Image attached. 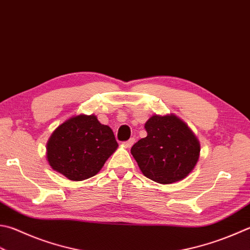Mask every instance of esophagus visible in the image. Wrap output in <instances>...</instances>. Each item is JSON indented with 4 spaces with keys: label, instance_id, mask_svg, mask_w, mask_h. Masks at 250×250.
Listing matches in <instances>:
<instances>
[{
    "label": "esophagus",
    "instance_id": "esophagus-1",
    "mask_svg": "<svg viewBox=\"0 0 250 250\" xmlns=\"http://www.w3.org/2000/svg\"><path fill=\"white\" fill-rule=\"evenodd\" d=\"M135 144V138H130L129 140H127L124 143V147L126 148H130L131 146H133Z\"/></svg>",
    "mask_w": 250,
    "mask_h": 250
}]
</instances>
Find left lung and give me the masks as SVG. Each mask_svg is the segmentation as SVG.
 Returning <instances> with one entry per match:
<instances>
[{"label": "left lung", "mask_w": 250, "mask_h": 250, "mask_svg": "<svg viewBox=\"0 0 250 250\" xmlns=\"http://www.w3.org/2000/svg\"><path fill=\"white\" fill-rule=\"evenodd\" d=\"M145 128L147 137L130 150L144 175L160 184L180 182L189 175L198 162L200 143L185 122L174 114H154Z\"/></svg>", "instance_id": "obj_1"}]
</instances>
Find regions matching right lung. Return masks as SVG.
<instances>
[{
  "label": "right lung",
  "instance_id": "add662e5",
  "mask_svg": "<svg viewBox=\"0 0 250 250\" xmlns=\"http://www.w3.org/2000/svg\"><path fill=\"white\" fill-rule=\"evenodd\" d=\"M119 147L114 134L96 115L69 117L52 133L46 144V160L54 171L70 181L95 176Z\"/></svg>",
  "mask_w": 250,
  "mask_h": 250
}]
</instances>
